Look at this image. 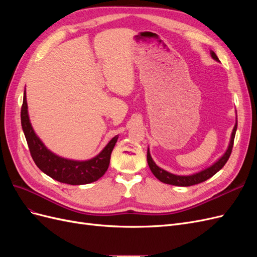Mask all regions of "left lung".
Returning a JSON list of instances; mask_svg holds the SVG:
<instances>
[{
	"label": "left lung",
	"instance_id": "left-lung-1",
	"mask_svg": "<svg viewBox=\"0 0 257 257\" xmlns=\"http://www.w3.org/2000/svg\"><path fill=\"white\" fill-rule=\"evenodd\" d=\"M210 54L213 60L220 62L219 58L216 57V54L210 50ZM236 131H237V121L234 128H232L231 132V136H230V141L227 147V150L225 151V153L222 155V157L215 161L211 166H209L203 170H200L198 173L192 174V175H188V176H180V175H175L167 172V170L163 169L161 167H159L157 164H155L154 161L151 158V154L149 151V148H148V152H147V161H148V165H149L152 174L157 177L159 180L163 183L166 184H172V185H177V186H191L194 184H198L200 182L206 181L207 179L211 178L212 176H214L220 169L223 168V166L226 164V162L228 161L230 153L232 150V146H234V139H235V135H236Z\"/></svg>",
	"mask_w": 257,
	"mask_h": 257
}]
</instances>
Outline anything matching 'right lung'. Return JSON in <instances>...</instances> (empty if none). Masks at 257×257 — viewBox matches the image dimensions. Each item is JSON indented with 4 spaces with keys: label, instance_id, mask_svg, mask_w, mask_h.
<instances>
[{
    "label": "right lung",
    "instance_id": "obj_1",
    "mask_svg": "<svg viewBox=\"0 0 257 257\" xmlns=\"http://www.w3.org/2000/svg\"><path fill=\"white\" fill-rule=\"evenodd\" d=\"M21 125L30 153L36 166L54 180L72 185L88 184L97 181L104 176L109 166L110 155L119 137L115 135L96 157L87 161H76L59 157L44 145L34 132L29 118L26 91L23 93L21 107Z\"/></svg>",
    "mask_w": 257,
    "mask_h": 257
}]
</instances>
